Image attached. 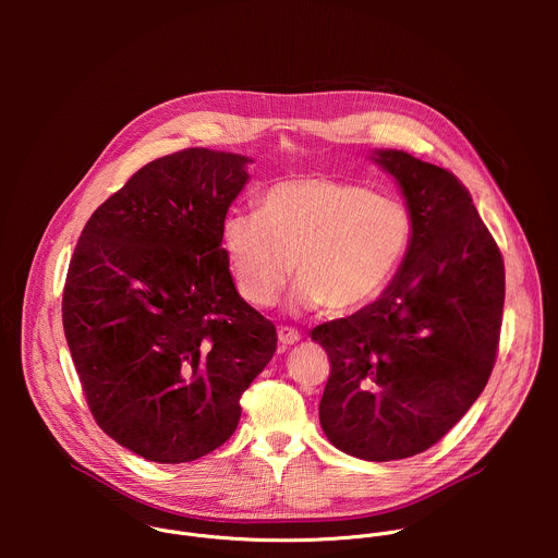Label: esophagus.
Returning a JSON list of instances; mask_svg holds the SVG:
<instances>
[{
  "label": "esophagus",
  "instance_id": "esophagus-1",
  "mask_svg": "<svg viewBox=\"0 0 558 558\" xmlns=\"http://www.w3.org/2000/svg\"><path fill=\"white\" fill-rule=\"evenodd\" d=\"M278 340H280L282 347H291V344L300 342V333L295 329H291V327H280L278 329Z\"/></svg>",
  "mask_w": 558,
  "mask_h": 558
}]
</instances>
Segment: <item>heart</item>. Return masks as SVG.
I'll return each instance as SVG.
<instances>
[{"mask_svg": "<svg viewBox=\"0 0 558 558\" xmlns=\"http://www.w3.org/2000/svg\"><path fill=\"white\" fill-rule=\"evenodd\" d=\"M409 203L355 181L302 177L267 187L256 211H229L220 245L245 302L276 304L293 276V306L333 315L368 306L409 256Z\"/></svg>", "mask_w": 558, "mask_h": 558, "instance_id": "b5f03b06", "label": "heart"}]
</instances>
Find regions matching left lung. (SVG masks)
<instances>
[{
  "mask_svg": "<svg viewBox=\"0 0 558 558\" xmlns=\"http://www.w3.org/2000/svg\"><path fill=\"white\" fill-rule=\"evenodd\" d=\"M400 185L415 235L386 291L311 331L331 373L320 400L329 441L366 461L437 444L493 373L506 298L504 258L459 179L402 149L371 156Z\"/></svg>",
  "mask_w": 558,
  "mask_h": 558,
  "instance_id": "1",
  "label": "left lung"
}]
</instances>
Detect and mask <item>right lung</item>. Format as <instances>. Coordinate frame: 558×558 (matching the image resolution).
Segmentation results:
<instances>
[{"label": "right lung", "instance_id": "obj_1", "mask_svg": "<svg viewBox=\"0 0 558 558\" xmlns=\"http://www.w3.org/2000/svg\"><path fill=\"white\" fill-rule=\"evenodd\" d=\"M252 158L190 147L141 168L86 222L61 313L95 422L156 463L194 461L241 420L276 327L233 287L220 227Z\"/></svg>", "mask_w": 558, "mask_h": 558}]
</instances>
